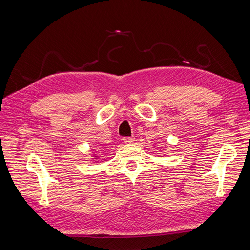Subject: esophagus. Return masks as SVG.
<instances>
[{
    "label": "esophagus",
    "mask_w": 250,
    "mask_h": 250,
    "mask_svg": "<svg viewBox=\"0 0 250 250\" xmlns=\"http://www.w3.org/2000/svg\"><path fill=\"white\" fill-rule=\"evenodd\" d=\"M123 141L125 144H132L134 142V138H124Z\"/></svg>",
    "instance_id": "obj_1"
}]
</instances>
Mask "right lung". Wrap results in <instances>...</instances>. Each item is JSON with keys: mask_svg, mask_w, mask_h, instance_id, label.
Segmentation results:
<instances>
[{"mask_svg": "<svg viewBox=\"0 0 250 250\" xmlns=\"http://www.w3.org/2000/svg\"><path fill=\"white\" fill-rule=\"evenodd\" d=\"M92 156L94 157V158H93V160H94L95 162H97V160H98V155H96V154H93Z\"/></svg>", "mask_w": 250, "mask_h": 250, "instance_id": "obj_1", "label": "right lung"}]
</instances>
